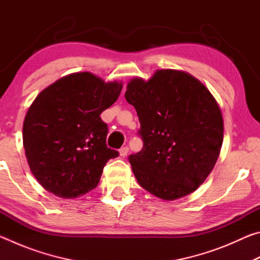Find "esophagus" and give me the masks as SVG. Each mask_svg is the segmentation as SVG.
Returning <instances> with one entry per match:
<instances>
[{
  "mask_svg": "<svg viewBox=\"0 0 260 260\" xmlns=\"http://www.w3.org/2000/svg\"><path fill=\"white\" fill-rule=\"evenodd\" d=\"M119 155H120L121 157H126L127 155H128V148H127V147L121 148L120 150H119Z\"/></svg>",
  "mask_w": 260,
  "mask_h": 260,
  "instance_id": "1",
  "label": "esophagus"
}]
</instances>
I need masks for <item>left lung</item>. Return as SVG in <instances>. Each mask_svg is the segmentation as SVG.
Wrapping results in <instances>:
<instances>
[{
  "label": "left lung",
  "mask_w": 260,
  "mask_h": 260,
  "mask_svg": "<svg viewBox=\"0 0 260 260\" xmlns=\"http://www.w3.org/2000/svg\"><path fill=\"white\" fill-rule=\"evenodd\" d=\"M127 102L140 120V152L129 156L140 186L164 201L195 191L218 160L223 139L221 110L199 79L157 70L149 80L127 83Z\"/></svg>",
  "instance_id": "obj_1"
}]
</instances>
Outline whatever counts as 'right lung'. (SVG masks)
<instances>
[{
	"instance_id": "obj_1",
	"label": "right lung",
	"mask_w": 260,
	"mask_h": 260,
	"mask_svg": "<svg viewBox=\"0 0 260 260\" xmlns=\"http://www.w3.org/2000/svg\"><path fill=\"white\" fill-rule=\"evenodd\" d=\"M121 89V81L77 72L33 101L24 119L23 143L30 172L47 191L77 199L98 186L108 160L119 156L107 147L108 126L100 114Z\"/></svg>"
}]
</instances>
